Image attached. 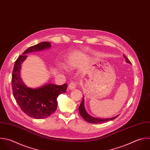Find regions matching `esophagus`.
<instances>
[{
	"mask_svg": "<svg viewBox=\"0 0 150 150\" xmlns=\"http://www.w3.org/2000/svg\"><path fill=\"white\" fill-rule=\"evenodd\" d=\"M76 85H77L76 83L71 82V83L69 84V85L68 86V88H69V90H73L76 87Z\"/></svg>",
	"mask_w": 150,
	"mask_h": 150,
	"instance_id": "esophagus-1",
	"label": "esophagus"
}]
</instances>
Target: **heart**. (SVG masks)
I'll use <instances>...</instances> for the list:
<instances>
[{
  "mask_svg": "<svg viewBox=\"0 0 150 150\" xmlns=\"http://www.w3.org/2000/svg\"><path fill=\"white\" fill-rule=\"evenodd\" d=\"M73 63H71V62H70L69 63V64H68V66H67V67H69V68H71L72 66H73ZM60 69H61L62 70H64L65 69H64V66H60Z\"/></svg>",
  "mask_w": 150,
  "mask_h": 150,
  "instance_id": "obj_1",
  "label": "heart"
}]
</instances>
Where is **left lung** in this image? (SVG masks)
Segmentation results:
<instances>
[{"label": "left lung", "instance_id": "obj_1", "mask_svg": "<svg viewBox=\"0 0 150 150\" xmlns=\"http://www.w3.org/2000/svg\"><path fill=\"white\" fill-rule=\"evenodd\" d=\"M124 57L125 58V62L127 63L131 64V62H129V60L125 56L123 55ZM79 112L81 115V116L83 118V119L84 120H86L87 122H90V123H93V124H98V123H102V122H107L110 120H114L115 118H117L118 115L113 117H111V118H98V117H93L91 115H90V114H88V112L86 111L85 107H84V98H83L82 101L79 106Z\"/></svg>", "mask_w": 150, "mask_h": 150}]
</instances>
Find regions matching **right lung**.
<instances>
[{
	"label": "right lung",
	"mask_w": 150,
	"mask_h": 150,
	"mask_svg": "<svg viewBox=\"0 0 150 150\" xmlns=\"http://www.w3.org/2000/svg\"><path fill=\"white\" fill-rule=\"evenodd\" d=\"M51 46L50 42H44L29 47L15 62L12 73V90L16 102L25 114L36 119L46 118L55 112L57 98L66 92L67 84L58 86L48 83L36 88L29 87L21 77V65L28 53L48 49Z\"/></svg>",
	"instance_id": "right-lung-1"
}]
</instances>
